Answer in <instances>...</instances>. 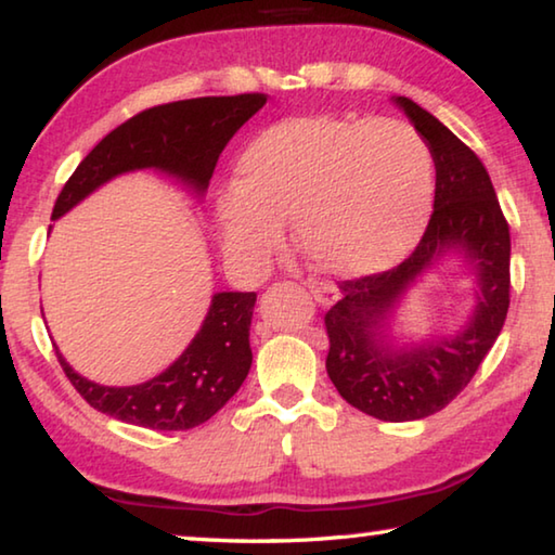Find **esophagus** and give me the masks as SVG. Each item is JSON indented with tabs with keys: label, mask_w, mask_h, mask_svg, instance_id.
<instances>
[{
	"label": "esophagus",
	"mask_w": 555,
	"mask_h": 555,
	"mask_svg": "<svg viewBox=\"0 0 555 555\" xmlns=\"http://www.w3.org/2000/svg\"><path fill=\"white\" fill-rule=\"evenodd\" d=\"M310 294L315 296L320 306H332V304H337V298H339L337 288L330 284H310Z\"/></svg>",
	"instance_id": "obj_1"
}]
</instances>
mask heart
Masks as SVG:
<instances>
[{
	"label": "heart",
	"instance_id": "b5f03b06",
	"mask_svg": "<svg viewBox=\"0 0 555 555\" xmlns=\"http://www.w3.org/2000/svg\"><path fill=\"white\" fill-rule=\"evenodd\" d=\"M435 159L400 120L291 116L249 140L237 181L220 186L214 214L228 264H267L284 240L332 276H374L400 264L431 216Z\"/></svg>",
	"mask_w": 555,
	"mask_h": 555
}]
</instances>
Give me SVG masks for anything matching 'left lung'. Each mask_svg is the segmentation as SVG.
Segmentation results:
<instances>
[{"instance_id":"obj_1","label":"left lung","mask_w":555,"mask_h":555,"mask_svg":"<svg viewBox=\"0 0 555 555\" xmlns=\"http://www.w3.org/2000/svg\"><path fill=\"white\" fill-rule=\"evenodd\" d=\"M431 150L435 214L415 251L383 274L341 281L327 310V376L351 408L383 422H412L447 408L495 345L509 308V225L478 155L429 111L390 96ZM461 258L474 284L472 312L441 336L396 333L412 287L447 258Z\"/></svg>"}]
</instances>
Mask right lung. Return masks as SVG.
<instances>
[{"mask_svg":"<svg viewBox=\"0 0 555 555\" xmlns=\"http://www.w3.org/2000/svg\"><path fill=\"white\" fill-rule=\"evenodd\" d=\"M264 104V94H237L186 99L143 111L111 130L79 163L60 191L53 220L69 214L111 179L140 169L175 179L201 204L228 140ZM255 304V291L214 294L189 347L163 374L138 386H102L77 374L57 347L55 354L79 396L104 415L157 431L191 429L214 417L247 378Z\"/></svg>","mask_w":555,"mask_h":555,"instance_id":"obj_1","label":"right lung"}]
</instances>
